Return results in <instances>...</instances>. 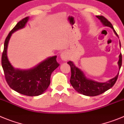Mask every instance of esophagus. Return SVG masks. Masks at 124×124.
I'll return each instance as SVG.
<instances>
[{
    "label": "esophagus",
    "mask_w": 124,
    "mask_h": 124,
    "mask_svg": "<svg viewBox=\"0 0 124 124\" xmlns=\"http://www.w3.org/2000/svg\"><path fill=\"white\" fill-rule=\"evenodd\" d=\"M61 57L62 59V60H63V61H67L69 59L70 57H69V54H68L67 52L63 51L62 52L61 54Z\"/></svg>",
    "instance_id": "1"
}]
</instances>
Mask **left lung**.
Masks as SVG:
<instances>
[{
  "instance_id": "1",
  "label": "left lung",
  "mask_w": 124,
  "mask_h": 124,
  "mask_svg": "<svg viewBox=\"0 0 124 124\" xmlns=\"http://www.w3.org/2000/svg\"><path fill=\"white\" fill-rule=\"evenodd\" d=\"M99 18L100 21L104 25L108 26L113 29L114 33L118 37L116 32L114 29L111 23L106 18L103 16H96ZM121 46V43H120ZM70 66L71 69V77H70V83L74 89L79 93L86 96H97L104 93L105 91H108L114 85L118 78L119 73L116 76L106 83H99L91 79H87L83 72L77 68L71 61L67 62ZM119 69H121L122 65V54L119 55V59L118 61Z\"/></svg>"
}]
</instances>
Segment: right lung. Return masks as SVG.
I'll return each mask as SVG.
<instances>
[{
    "label": "right lung",
    "mask_w": 124,
    "mask_h": 124,
    "mask_svg": "<svg viewBox=\"0 0 124 124\" xmlns=\"http://www.w3.org/2000/svg\"><path fill=\"white\" fill-rule=\"evenodd\" d=\"M28 20V16L21 19L7 37L2 55V66L6 81L10 88L24 95L38 96L48 89L50 84L51 73L59 66L56 61L57 56L49 57L31 70H21L13 67L7 54L11 34L17 30L23 28Z\"/></svg>",
    "instance_id": "right-lung-1"
}]
</instances>
